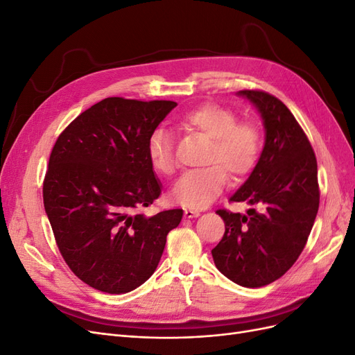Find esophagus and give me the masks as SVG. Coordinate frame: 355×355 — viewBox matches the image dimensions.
<instances>
[{"label": "esophagus", "instance_id": "obj_1", "mask_svg": "<svg viewBox=\"0 0 355 355\" xmlns=\"http://www.w3.org/2000/svg\"><path fill=\"white\" fill-rule=\"evenodd\" d=\"M184 216H185V219L198 218V216H200V211H198V210H189V209H187V210L184 211Z\"/></svg>", "mask_w": 355, "mask_h": 355}]
</instances>
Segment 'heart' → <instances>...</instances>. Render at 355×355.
I'll return each instance as SVG.
<instances>
[{"label": "heart", "instance_id": "obj_1", "mask_svg": "<svg viewBox=\"0 0 355 355\" xmlns=\"http://www.w3.org/2000/svg\"><path fill=\"white\" fill-rule=\"evenodd\" d=\"M178 125L210 139L206 168L188 171L171 189V197L182 206L204 209L219 197L227 182L244 179L254 168L262 149V135L253 123H237V115L219 103H204L179 116ZM148 157L161 175L176 170L173 139L164 130L153 133Z\"/></svg>", "mask_w": 355, "mask_h": 355}]
</instances>
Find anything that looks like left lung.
<instances>
[{"mask_svg": "<svg viewBox=\"0 0 355 355\" xmlns=\"http://www.w3.org/2000/svg\"><path fill=\"white\" fill-rule=\"evenodd\" d=\"M261 114L265 144L249 179L231 197L256 207L247 214L218 210L225 234L211 250L214 265L243 287L278 280L302 253L318 211L317 159L287 106L259 90L237 93Z\"/></svg>", "mask_w": 355, "mask_h": 355, "instance_id": "8db88e82", "label": "left lung"}]
</instances>
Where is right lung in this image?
Listing matches in <instances>:
<instances>
[{
	"label": "right lung",
	"mask_w": 355,
	"mask_h": 355,
	"mask_svg": "<svg viewBox=\"0 0 355 355\" xmlns=\"http://www.w3.org/2000/svg\"><path fill=\"white\" fill-rule=\"evenodd\" d=\"M178 103L106 98L80 114L53 146L42 187L63 259L90 287L121 295L157 270L184 210L146 216L161 194L148 142Z\"/></svg>",
	"instance_id": "obj_1"
}]
</instances>
